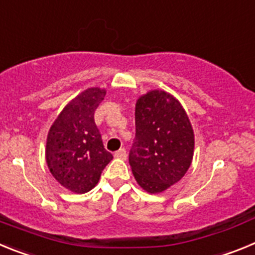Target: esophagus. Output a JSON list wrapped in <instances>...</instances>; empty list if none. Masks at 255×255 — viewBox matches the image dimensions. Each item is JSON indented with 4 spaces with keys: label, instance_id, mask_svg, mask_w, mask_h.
<instances>
[{
    "label": "esophagus",
    "instance_id": "obj_1",
    "mask_svg": "<svg viewBox=\"0 0 255 255\" xmlns=\"http://www.w3.org/2000/svg\"><path fill=\"white\" fill-rule=\"evenodd\" d=\"M115 157H117V158H121V159H125L126 157H128V153H126L125 148H120V149L117 150V152H115Z\"/></svg>",
    "mask_w": 255,
    "mask_h": 255
}]
</instances>
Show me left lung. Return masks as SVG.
<instances>
[{
  "instance_id": "obj_1",
  "label": "left lung",
  "mask_w": 255,
  "mask_h": 255,
  "mask_svg": "<svg viewBox=\"0 0 255 255\" xmlns=\"http://www.w3.org/2000/svg\"><path fill=\"white\" fill-rule=\"evenodd\" d=\"M194 132L176 98L162 91L140 97L135 107V138L129 153L135 180L148 193L176 184L190 167Z\"/></svg>"
}]
</instances>
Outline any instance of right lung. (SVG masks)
I'll return each instance as SVG.
<instances>
[{"label":"right lung","mask_w":255,"mask_h":255,"mask_svg":"<svg viewBox=\"0 0 255 255\" xmlns=\"http://www.w3.org/2000/svg\"><path fill=\"white\" fill-rule=\"evenodd\" d=\"M105 94L100 88L79 94L56 119L47 138L49 171L61 185L78 194L92 190L114 158L94 123V112Z\"/></svg>","instance_id":"obj_1"}]
</instances>
